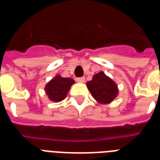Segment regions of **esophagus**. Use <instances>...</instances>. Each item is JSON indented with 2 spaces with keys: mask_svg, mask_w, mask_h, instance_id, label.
<instances>
[{
  "mask_svg": "<svg viewBox=\"0 0 160 160\" xmlns=\"http://www.w3.org/2000/svg\"><path fill=\"white\" fill-rule=\"evenodd\" d=\"M85 77H79L76 79V81L79 83H84L85 82Z\"/></svg>",
  "mask_w": 160,
  "mask_h": 160,
  "instance_id": "1",
  "label": "esophagus"
}]
</instances>
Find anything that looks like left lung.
<instances>
[{
  "label": "left lung",
  "instance_id": "1",
  "mask_svg": "<svg viewBox=\"0 0 160 160\" xmlns=\"http://www.w3.org/2000/svg\"><path fill=\"white\" fill-rule=\"evenodd\" d=\"M86 85L93 98L100 104H109L113 101L119 92L114 81L102 71L94 75Z\"/></svg>",
  "mask_w": 160,
  "mask_h": 160
}]
</instances>
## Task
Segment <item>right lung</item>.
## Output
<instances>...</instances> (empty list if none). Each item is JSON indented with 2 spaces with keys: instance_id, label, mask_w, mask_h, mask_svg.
Returning <instances> with one entry per match:
<instances>
[{
  "instance_id": "right-lung-1",
  "label": "right lung",
  "mask_w": 160,
  "mask_h": 160,
  "mask_svg": "<svg viewBox=\"0 0 160 160\" xmlns=\"http://www.w3.org/2000/svg\"><path fill=\"white\" fill-rule=\"evenodd\" d=\"M75 83L71 78H63L57 75L46 85L45 90L49 99L54 102H60L65 99L70 86Z\"/></svg>"
}]
</instances>
